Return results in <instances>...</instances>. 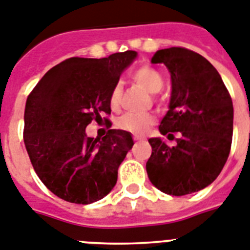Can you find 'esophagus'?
Returning <instances> with one entry per match:
<instances>
[{"label": "esophagus", "instance_id": "1", "mask_svg": "<svg viewBox=\"0 0 250 250\" xmlns=\"http://www.w3.org/2000/svg\"><path fill=\"white\" fill-rule=\"evenodd\" d=\"M133 140H135V141H142L144 138L140 137V136H135V137H133Z\"/></svg>", "mask_w": 250, "mask_h": 250}]
</instances>
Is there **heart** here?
<instances>
[{"label": "heart", "instance_id": "b5f03b06", "mask_svg": "<svg viewBox=\"0 0 250 250\" xmlns=\"http://www.w3.org/2000/svg\"><path fill=\"white\" fill-rule=\"evenodd\" d=\"M131 80L135 83L147 90L148 93L156 94L159 93L163 86H164V79L160 75V72L155 70L151 66H142L129 75ZM122 83H117L110 90L109 94V105L113 110H118L122 100ZM155 117L150 113L145 114H135V113H127L122 115L117 122V127L122 131L135 133V135H142L147 131L151 125H154Z\"/></svg>", "mask_w": 250, "mask_h": 250}]
</instances>
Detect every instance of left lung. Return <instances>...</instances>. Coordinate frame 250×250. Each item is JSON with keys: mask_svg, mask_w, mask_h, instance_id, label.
<instances>
[{"mask_svg": "<svg viewBox=\"0 0 250 250\" xmlns=\"http://www.w3.org/2000/svg\"><path fill=\"white\" fill-rule=\"evenodd\" d=\"M152 63H164L171 75L170 105L159 131L177 144L150 138L148 179L171 196L206 188L221 173L232 141L231 96L220 73L201 54L183 47L157 50ZM178 131L180 138L173 137Z\"/></svg>", "mask_w": 250, "mask_h": 250, "instance_id": "8db88e82", "label": "left lung"}]
</instances>
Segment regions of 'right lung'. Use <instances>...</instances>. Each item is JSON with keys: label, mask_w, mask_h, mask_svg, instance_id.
Listing matches in <instances>:
<instances>
[{"label": "right lung", "mask_w": 250, "mask_h": 250, "mask_svg": "<svg viewBox=\"0 0 250 250\" xmlns=\"http://www.w3.org/2000/svg\"><path fill=\"white\" fill-rule=\"evenodd\" d=\"M136 54L68 58L50 68L29 94L25 147L39 179L67 202H96L117 183L119 165L133 146L129 132L109 129L103 138H93L85 128L93 121L110 122L102 117L110 114V90Z\"/></svg>", "instance_id": "right-lung-1"}]
</instances>
